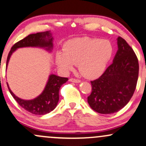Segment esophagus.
Listing matches in <instances>:
<instances>
[{
    "instance_id": "esophagus-1",
    "label": "esophagus",
    "mask_w": 146,
    "mask_h": 146,
    "mask_svg": "<svg viewBox=\"0 0 146 146\" xmlns=\"http://www.w3.org/2000/svg\"><path fill=\"white\" fill-rule=\"evenodd\" d=\"M69 81L71 82H75V83H80L81 81L78 79H75V78H70Z\"/></svg>"
}]
</instances>
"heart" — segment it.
I'll list each match as a JSON object with an SVG mask.
<instances>
[{
	"label": "heart",
	"instance_id": "1",
	"mask_svg": "<svg viewBox=\"0 0 146 146\" xmlns=\"http://www.w3.org/2000/svg\"><path fill=\"white\" fill-rule=\"evenodd\" d=\"M113 53V46L108 40L74 38L64 43L63 52L56 53V63L64 72L71 71L78 63L79 71L84 76L93 78L105 69Z\"/></svg>",
	"mask_w": 146,
	"mask_h": 146
}]
</instances>
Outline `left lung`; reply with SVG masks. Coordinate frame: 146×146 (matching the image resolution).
I'll use <instances>...</instances> for the list:
<instances>
[{
	"label": "left lung",
	"instance_id": "obj_1",
	"mask_svg": "<svg viewBox=\"0 0 146 146\" xmlns=\"http://www.w3.org/2000/svg\"><path fill=\"white\" fill-rule=\"evenodd\" d=\"M117 46L113 63L101 77L90 82L92 92L88 96V103L99 113L118 111L129 103L136 88L139 75L137 57L121 36L117 38Z\"/></svg>",
	"mask_w": 146,
	"mask_h": 146
}]
</instances>
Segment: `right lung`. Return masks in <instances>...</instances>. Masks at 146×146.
Masks as SVG:
<instances>
[{
    "mask_svg": "<svg viewBox=\"0 0 146 146\" xmlns=\"http://www.w3.org/2000/svg\"><path fill=\"white\" fill-rule=\"evenodd\" d=\"M52 39L53 38L51 36L50 31L29 35L12 46L8 54L6 66H7L12 53L17 48L24 47H45L47 50H51L53 47ZM68 80L66 78H62L55 75H50L48 82L43 92L33 100H23L18 98L10 90L7 82V84L12 96L22 108L35 115H44L50 113L55 109L59 100L60 88Z\"/></svg>",
    "mask_w": 146,
    "mask_h": 146,
    "instance_id": "1",
    "label": "right lung"
}]
</instances>
